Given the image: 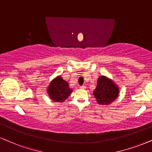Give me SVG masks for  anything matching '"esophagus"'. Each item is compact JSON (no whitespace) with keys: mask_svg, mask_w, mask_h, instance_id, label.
Segmentation results:
<instances>
[{"mask_svg":"<svg viewBox=\"0 0 152 152\" xmlns=\"http://www.w3.org/2000/svg\"><path fill=\"white\" fill-rule=\"evenodd\" d=\"M86 87L85 86H80V88H81V89H85L86 88Z\"/></svg>","mask_w":152,"mask_h":152,"instance_id":"34e87169","label":"esophagus"}]
</instances>
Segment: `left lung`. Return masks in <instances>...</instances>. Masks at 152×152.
Returning a JSON list of instances; mask_svg holds the SVG:
<instances>
[{"label":"left lung","mask_w":152,"mask_h":152,"mask_svg":"<svg viewBox=\"0 0 152 152\" xmlns=\"http://www.w3.org/2000/svg\"><path fill=\"white\" fill-rule=\"evenodd\" d=\"M119 89L112 80L105 76H100L97 82V87L94 95L100 105H109L118 96Z\"/></svg>","instance_id":"1"}]
</instances>
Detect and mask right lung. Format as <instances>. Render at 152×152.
I'll return each instance as SVG.
<instances>
[{
	"label": "right lung",
	"mask_w": 152,
	"mask_h": 152,
	"mask_svg": "<svg viewBox=\"0 0 152 152\" xmlns=\"http://www.w3.org/2000/svg\"><path fill=\"white\" fill-rule=\"evenodd\" d=\"M47 92L51 99L56 103H63L69 96L72 90L69 88V83L58 76L50 83Z\"/></svg>",
	"instance_id": "obj_1"
}]
</instances>
